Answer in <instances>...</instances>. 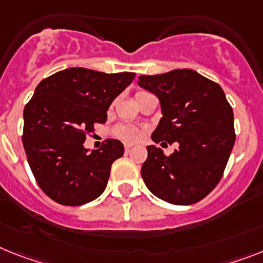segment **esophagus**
Returning a JSON list of instances; mask_svg holds the SVG:
<instances>
[{"mask_svg": "<svg viewBox=\"0 0 263 263\" xmlns=\"http://www.w3.org/2000/svg\"><path fill=\"white\" fill-rule=\"evenodd\" d=\"M124 148H125V152H128V151H129V149L132 148V144H129V143H125Z\"/></svg>", "mask_w": 263, "mask_h": 263, "instance_id": "esophagus-1", "label": "esophagus"}]
</instances>
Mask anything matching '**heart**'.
<instances>
[{"mask_svg":"<svg viewBox=\"0 0 263 263\" xmlns=\"http://www.w3.org/2000/svg\"><path fill=\"white\" fill-rule=\"evenodd\" d=\"M115 135L125 140V142H136V140L142 138L143 132L142 129H139L136 127H131V125H119L115 129Z\"/></svg>","mask_w":263,"mask_h":263,"instance_id":"heart-1","label":"heart"}]
</instances>
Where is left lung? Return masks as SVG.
<instances>
[{"label":"left lung","mask_w":263,"mask_h":263,"mask_svg":"<svg viewBox=\"0 0 263 263\" xmlns=\"http://www.w3.org/2000/svg\"><path fill=\"white\" fill-rule=\"evenodd\" d=\"M138 84L160 101L163 118L152 140L179 144L170 156L155 145L147 147L145 186L173 204L199 202L219 183L235 143L233 108L223 89L193 69L144 74Z\"/></svg>","instance_id":"8db88e82"}]
</instances>
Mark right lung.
I'll use <instances>...</instances> for the list:
<instances>
[{
    "label": "right lung",
    "instance_id": "add662e5",
    "mask_svg": "<svg viewBox=\"0 0 263 263\" xmlns=\"http://www.w3.org/2000/svg\"><path fill=\"white\" fill-rule=\"evenodd\" d=\"M135 76L68 68L37 85L24 109L23 143L33 175L50 199L81 206L103 194L124 147L107 139L88 152L84 142L96 123L107 121L111 103Z\"/></svg>",
    "mask_w": 263,
    "mask_h": 263
}]
</instances>
